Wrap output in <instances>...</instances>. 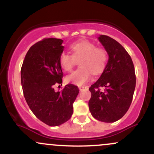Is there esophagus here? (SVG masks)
<instances>
[{"label":"esophagus","instance_id":"34e87169","mask_svg":"<svg viewBox=\"0 0 154 154\" xmlns=\"http://www.w3.org/2000/svg\"><path fill=\"white\" fill-rule=\"evenodd\" d=\"M86 88H87L85 87V86H79V91H82L83 90L86 89Z\"/></svg>","mask_w":154,"mask_h":154}]
</instances>
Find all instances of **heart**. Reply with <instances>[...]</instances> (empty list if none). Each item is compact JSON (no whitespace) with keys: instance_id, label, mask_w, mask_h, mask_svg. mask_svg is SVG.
I'll list each match as a JSON object with an SVG mask.
<instances>
[{"instance_id":"b5f03b06","label":"heart","mask_w":154,"mask_h":154,"mask_svg":"<svg viewBox=\"0 0 154 154\" xmlns=\"http://www.w3.org/2000/svg\"><path fill=\"white\" fill-rule=\"evenodd\" d=\"M72 55L62 52L59 56V63L64 71H72L77 61V69L66 76V81L76 85H82L90 80L91 72L96 75L105 68L107 62V52L103 48L96 47L95 43L88 40H81L72 44L70 47Z\"/></svg>"}]
</instances>
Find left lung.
<instances>
[{"label": "left lung", "instance_id": "left-lung-1", "mask_svg": "<svg viewBox=\"0 0 154 154\" xmlns=\"http://www.w3.org/2000/svg\"><path fill=\"white\" fill-rule=\"evenodd\" d=\"M98 40L109 54V61L99 79L89 88L91 98L88 106L95 119L114 122L126 114L132 103L136 84L135 67L128 51L116 40L107 35H100Z\"/></svg>", "mask_w": 154, "mask_h": 154}]
</instances>
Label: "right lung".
<instances>
[{"label": "right lung", "mask_w": 154, "mask_h": 154, "mask_svg": "<svg viewBox=\"0 0 154 154\" xmlns=\"http://www.w3.org/2000/svg\"><path fill=\"white\" fill-rule=\"evenodd\" d=\"M63 40L45 38L26 53L21 69L23 93L33 114L46 125L59 126L73 114V103L79 93L77 86L68 84L61 92L54 85L61 84L63 74L59 56L64 47Z\"/></svg>", "instance_id": "obj_1"}]
</instances>
